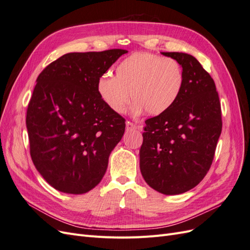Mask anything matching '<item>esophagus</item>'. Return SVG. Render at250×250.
Returning a JSON list of instances; mask_svg holds the SVG:
<instances>
[{"instance_id": "esophagus-1", "label": "esophagus", "mask_w": 250, "mask_h": 250, "mask_svg": "<svg viewBox=\"0 0 250 250\" xmlns=\"http://www.w3.org/2000/svg\"><path fill=\"white\" fill-rule=\"evenodd\" d=\"M126 129H127L128 131L137 129V125L133 124V123H131V122H129V121H127V122H126Z\"/></svg>"}]
</instances>
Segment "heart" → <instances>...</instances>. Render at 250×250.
I'll list each match as a JSON object with an SVG mask.
<instances>
[{
  "label": "heart",
  "mask_w": 250,
  "mask_h": 250,
  "mask_svg": "<svg viewBox=\"0 0 250 250\" xmlns=\"http://www.w3.org/2000/svg\"><path fill=\"white\" fill-rule=\"evenodd\" d=\"M185 86V72L176 59L153 53H134L120 62L113 77L103 75L97 82L102 102L117 115L125 112L130 98L134 116L167 112Z\"/></svg>",
  "instance_id": "1"
}]
</instances>
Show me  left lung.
Here are the masks:
<instances>
[{"label":"left lung","instance_id":"8db88e82","mask_svg":"<svg viewBox=\"0 0 250 250\" xmlns=\"http://www.w3.org/2000/svg\"><path fill=\"white\" fill-rule=\"evenodd\" d=\"M185 72L173 107L145 121L140 168L146 183L166 195L185 193L207 175L222 130L221 104L210 75L194 56L163 52Z\"/></svg>","mask_w":250,"mask_h":250}]
</instances>
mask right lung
<instances>
[{"label":"right lung","mask_w":250,"mask_h":250,"mask_svg":"<svg viewBox=\"0 0 250 250\" xmlns=\"http://www.w3.org/2000/svg\"><path fill=\"white\" fill-rule=\"evenodd\" d=\"M125 53H67L36 79L26 116L30 155L44 180L60 192L94 188L123 137L125 119L102 102L97 82Z\"/></svg>","instance_id":"right-lung-1"}]
</instances>
